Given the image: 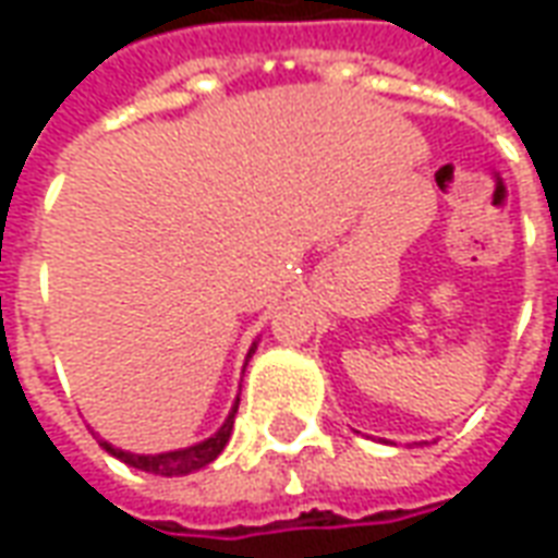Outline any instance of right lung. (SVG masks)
Wrapping results in <instances>:
<instances>
[{"instance_id": "right-lung-1", "label": "right lung", "mask_w": 558, "mask_h": 558, "mask_svg": "<svg viewBox=\"0 0 558 558\" xmlns=\"http://www.w3.org/2000/svg\"><path fill=\"white\" fill-rule=\"evenodd\" d=\"M235 412H239V403L232 407L230 418L223 421V427H220L211 439H206V442L199 445H191V448H182V451H167V454H131V451L113 448V445L104 442V439L101 448L104 451H110L113 457H119L128 466L143 469V472H151V475H167V478H172V475H187V472H196V469L208 466V463L223 451V445L230 442Z\"/></svg>"}]
</instances>
